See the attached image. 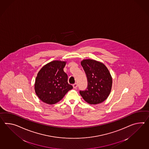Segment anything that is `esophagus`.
<instances>
[{
	"instance_id": "34e87169",
	"label": "esophagus",
	"mask_w": 149,
	"mask_h": 149,
	"mask_svg": "<svg viewBox=\"0 0 149 149\" xmlns=\"http://www.w3.org/2000/svg\"><path fill=\"white\" fill-rule=\"evenodd\" d=\"M73 88H74V89H76L77 87V84L75 83V84H74L73 85Z\"/></svg>"
}]
</instances>
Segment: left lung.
<instances>
[{"label": "left lung", "mask_w": 149, "mask_h": 149, "mask_svg": "<svg viewBox=\"0 0 149 149\" xmlns=\"http://www.w3.org/2000/svg\"><path fill=\"white\" fill-rule=\"evenodd\" d=\"M87 75L88 87L80 91L85 101L91 104H97L104 101L111 91L113 79L109 70L103 63L91 59L81 62Z\"/></svg>", "instance_id": "1"}]
</instances>
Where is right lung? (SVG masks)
<instances>
[{
  "instance_id": "add662e5",
  "label": "right lung",
  "mask_w": 149,
  "mask_h": 149,
  "mask_svg": "<svg viewBox=\"0 0 149 149\" xmlns=\"http://www.w3.org/2000/svg\"><path fill=\"white\" fill-rule=\"evenodd\" d=\"M67 62L54 60L44 65L38 73L34 90L38 97L48 104L61 101L73 89L68 83V76L63 71Z\"/></svg>"
}]
</instances>
